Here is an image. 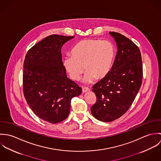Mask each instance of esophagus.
I'll use <instances>...</instances> for the list:
<instances>
[{"label": "esophagus", "instance_id": "esophagus-1", "mask_svg": "<svg viewBox=\"0 0 161 161\" xmlns=\"http://www.w3.org/2000/svg\"><path fill=\"white\" fill-rule=\"evenodd\" d=\"M89 91H90V89H89V88H87V87H82V92H84V93L89 92Z\"/></svg>", "mask_w": 161, "mask_h": 161}]
</instances>
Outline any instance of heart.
Here are the masks:
<instances>
[{
    "instance_id": "obj_1",
    "label": "heart",
    "mask_w": 161,
    "mask_h": 161,
    "mask_svg": "<svg viewBox=\"0 0 161 161\" xmlns=\"http://www.w3.org/2000/svg\"><path fill=\"white\" fill-rule=\"evenodd\" d=\"M115 47L108 40L86 39L77 43L70 51V56L63 60L70 77L79 80L85 69L87 71L83 79L90 84L97 78L107 77L113 67Z\"/></svg>"
}]
</instances>
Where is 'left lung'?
Segmentation results:
<instances>
[{
	"label": "left lung",
	"instance_id": "obj_1",
	"mask_svg": "<svg viewBox=\"0 0 161 161\" xmlns=\"http://www.w3.org/2000/svg\"><path fill=\"white\" fill-rule=\"evenodd\" d=\"M117 47L111 71L93 86L96 103L91 108L96 119L110 122L124 115L133 103L142 84V64L140 51L130 39L110 32Z\"/></svg>",
	"mask_w": 161,
	"mask_h": 161
}]
</instances>
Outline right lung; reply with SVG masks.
Wrapping results in <instances>:
<instances>
[{
    "mask_svg": "<svg viewBox=\"0 0 161 161\" xmlns=\"http://www.w3.org/2000/svg\"><path fill=\"white\" fill-rule=\"evenodd\" d=\"M74 36L53 35L33 46L23 63L25 98L34 114L53 124L68 116L70 102L82 89L67 77L61 48Z\"/></svg>",
    "mask_w": 161,
    "mask_h": 161,
    "instance_id": "add662e5",
    "label": "right lung"
}]
</instances>
